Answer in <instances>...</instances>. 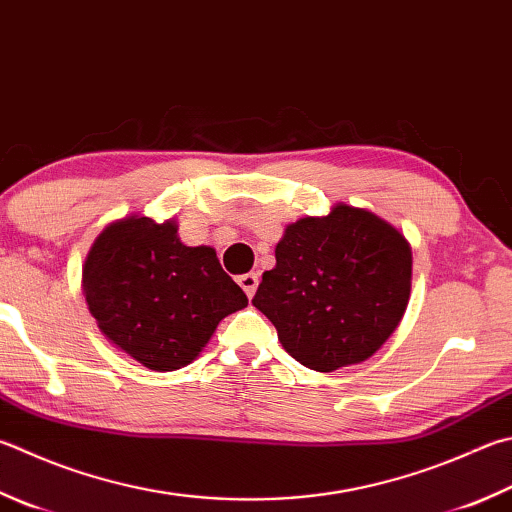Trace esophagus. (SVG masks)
Here are the masks:
<instances>
[{"label": "esophagus", "instance_id": "obj_1", "mask_svg": "<svg viewBox=\"0 0 512 512\" xmlns=\"http://www.w3.org/2000/svg\"><path fill=\"white\" fill-rule=\"evenodd\" d=\"M239 286L244 288V293L248 297H253L257 291V284H259V275L257 273H246V275H239Z\"/></svg>", "mask_w": 512, "mask_h": 512}]
</instances>
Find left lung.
<instances>
[{
	"mask_svg": "<svg viewBox=\"0 0 512 512\" xmlns=\"http://www.w3.org/2000/svg\"><path fill=\"white\" fill-rule=\"evenodd\" d=\"M275 259L253 304L309 369L336 371L374 356L407 309L410 244L367 210L340 203L327 217L295 221Z\"/></svg>",
	"mask_w": 512,
	"mask_h": 512,
	"instance_id": "8db88e82",
	"label": "left lung"
}]
</instances>
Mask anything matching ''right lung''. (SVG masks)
<instances>
[{
    "instance_id": "add662e5",
    "label": "right lung",
    "mask_w": 512,
    "mask_h": 512,
    "mask_svg": "<svg viewBox=\"0 0 512 512\" xmlns=\"http://www.w3.org/2000/svg\"><path fill=\"white\" fill-rule=\"evenodd\" d=\"M82 288L100 331L154 371L190 365L217 324L248 304L215 250L181 244L176 224L150 217H127L100 232Z\"/></svg>"
}]
</instances>
